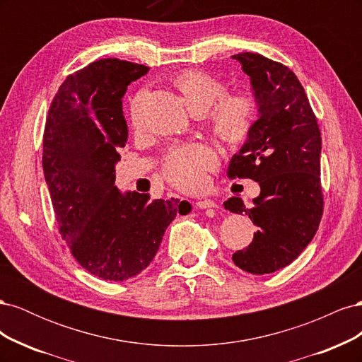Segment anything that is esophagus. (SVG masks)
Instances as JSON below:
<instances>
[{
  "mask_svg": "<svg viewBox=\"0 0 362 362\" xmlns=\"http://www.w3.org/2000/svg\"><path fill=\"white\" fill-rule=\"evenodd\" d=\"M196 206L201 208V210H206V208H216L217 205L211 199H198L196 201Z\"/></svg>",
  "mask_w": 362,
  "mask_h": 362,
  "instance_id": "esophagus-1",
  "label": "esophagus"
}]
</instances>
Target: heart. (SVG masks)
<instances>
[{
	"mask_svg": "<svg viewBox=\"0 0 362 362\" xmlns=\"http://www.w3.org/2000/svg\"><path fill=\"white\" fill-rule=\"evenodd\" d=\"M173 86L194 116L208 117L211 133L229 146L243 144L258 116V98L252 92L226 93V84L199 69H187L173 78ZM145 90L136 93L129 105L131 127L140 129ZM214 152L204 144L172 146L163 158L161 175L173 187L196 192L206 182V172L216 168Z\"/></svg>",
	"mask_w": 362,
	"mask_h": 362,
	"instance_id": "b5f03b06",
	"label": "heart"
}]
</instances>
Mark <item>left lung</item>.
Returning a JSON list of instances; mask_svg holds the SVG:
<instances>
[{
  "label": "left lung",
  "instance_id": "1",
  "mask_svg": "<svg viewBox=\"0 0 362 362\" xmlns=\"http://www.w3.org/2000/svg\"><path fill=\"white\" fill-rule=\"evenodd\" d=\"M233 59L250 76L258 119L226 173L231 180L257 181L261 192L252 206L235 196L223 205L233 213H245L258 226L252 243L233 255L234 264L264 275L293 262L319 229L322 137L308 96L286 64L255 52Z\"/></svg>",
  "mask_w": 362,
  "mask_h": 362
}]
</instances>
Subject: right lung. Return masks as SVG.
I'll use <instances>...</instances> for the list:
<instances>
[{
	"label": "right lung",
	"mask_w": 362,
	"mask_h": 362,
	"mask_svg": "<svg viewBox=\"0 0 362 362\" xmlns=\"http://www.w3.org/2000/svg\"><path fill=\"white\" fill-rule=\"evenodd\" d=\"M144 64L103 59L71 74L51 103L42 166L59 233L78 264L105 281H125L156 257L164 231L192 205L120 193L119 149L128 139L122 112L127 86Z\"/></svg>",
	"instance_id": "obj_1"
}]
</instances>
